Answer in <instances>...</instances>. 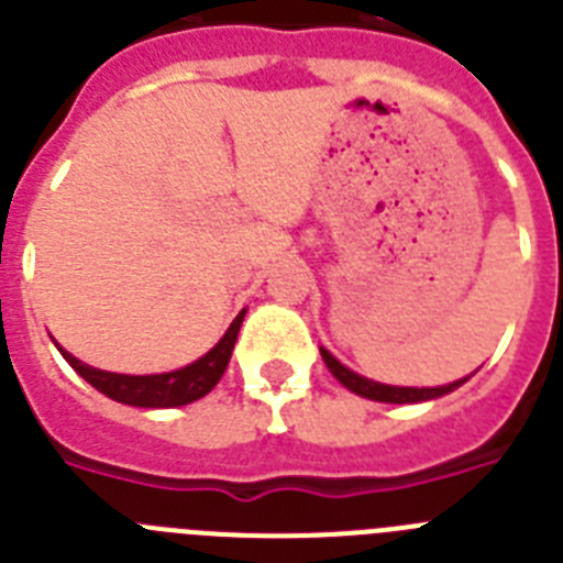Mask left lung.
<instances>
[{"instance_id": "obj_1", "label": "left lung", "mask_w": 563, "mask_h": 563, "mask_svg": "<svg viewBox=\"0 0 563 563\" xmlns=\"http://www.w3.org/2000/svg\"><path fill=\"white\" fill-rule=\"evenodd\" d=\"M322 363L329 365L331 374L336 376V383H342L351 394L365 399H374V402H390V405H410V402H428V399H439L444 394H451L456 390L459 385H464L471 376H464V379H456L451 385H437V388H405V385H385V383H374L368 376H360L356 371L345 368V365L336 360L331 351L320 349Z\"/></svg>"}]
</instances>
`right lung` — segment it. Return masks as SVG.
<instances>
[{
    "label": "right lung",
    "instance_id": "right-lung-1",
    "mask_svg": "<svg viewBox=\"0 0 563 563\" xmlns=\"http://www.w3.org/2000/svg\"><path fill=\"white\" fill-rule=\"evenodd\" d=\"M246 311L234 317L232 325L227 329V334L218 340L214 349H209L207 354L198 356L195 363L184 365L178 371H166V374H112V371L92 368V365L81 363L70 351H65L56 342V349L62 351L70 368L78 376H85L87 383L96 390H101L104 397L115 399L121 405H133V408H180V405H189L195 399L207 397L214 385L221 383L223 371H227L229 360H232L234 340H238V331H241V322Z\"/></svg>",
    "mask_w": 563,
    "mask_h": 563
}]
</instances>
